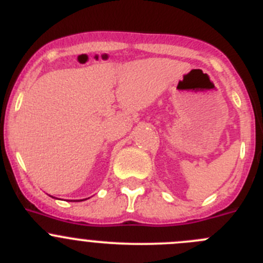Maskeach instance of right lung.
Returning a JSON list of instances; mask_svg holds the SVG:
<instances>
[{
  "instance_id": "obj_1",
  "label": "right lung",
  "mask_w": 263,
  "mask_h": 263,
  "mask_svg": "<svg viewBox=\"0 0 263 263\" xmlns=\"http://www.w3.org/2000/svg\"><path fill=\"white\" fill-rule=\"evenodd\" d=\"M83 200H85V199H83Z\"/></svg>"
}]
</instances>
